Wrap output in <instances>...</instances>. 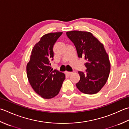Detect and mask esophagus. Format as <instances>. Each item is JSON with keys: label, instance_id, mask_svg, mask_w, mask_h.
I'll use <instances>...</instances> for the list:
<instances>
[{"label": "esophagus", "instance_id": "obj_1", "mask_svg": "<svg viewBox=\"0 0 129 129\" xmlns=\"http://www.w3.org/2000/svg\"><path fill=\"white\" fill-rule=\"evenodd\" d=\"M66 74H67L68 75H72V74H73V73H72V72H66Z\"/></svg>", "mask_w": 129, "mask_h": 129}]
</instances>
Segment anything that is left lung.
Listing matches in <instances>:
<instances>
[{
  "mask_svg": "<svg viewBox=\"0 0 129 129\" xmlns=\"http://www.w3.org/2000/svg\"><path fill=\"white\" fill-rule=\"evenodd\" d=\"M76 47L79 57H84L86 74L78 72L80 80L76 86L87 94L98 93L106 83L111 64L103 45L90 32L72 31L66 33Z\"/></svg>",
  "mask_w": 129,
  "mask_h": 129,
  "instance_id": "obj_1",
  "label": "left lung"
}]
</instances>
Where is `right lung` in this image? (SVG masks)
Listing matches in <instances>:
<instances>
[{
	"mask_svg": "<svg viewBox=\"0 0 129 129\" xmlns=\"http://www.w3.org/2000/svg\"><path fill=\"white\" fill-rule=\"evenodd\" d=\"M62 32H51L44 35L32 50L26 67L28 81L35 92L45 99L57 95L61 89L65 75L53 70V46Z\"/></svg>",
	"mask_w": 129,
	"mask_h": 129,
	"instance_id": "obj_1",
	"label": "right lung"
}]
</instances>
